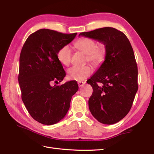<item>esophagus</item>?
I'll return each instance as SVG.
<instances>
[{
  "instance_id": "34e87169",
  "label": "esophagus",
  "mask_w": 154,
  "mask_h": 154,
  "mask_svg": "<svg viewBox=\"0 0 154 154\" xmlns=\"http://www.w3.org/2000/svg\"><path fill=\"white\" fill-rule=\"evenodd\" d=\"M85 84V81H79V82H78V85H79V87H83Z\"/></svg>"
}]
</instances>
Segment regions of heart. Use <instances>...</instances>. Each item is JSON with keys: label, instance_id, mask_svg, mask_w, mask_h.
Returning a JSON list of instances; mask_svg holds the SVG:
<instances>
[{"label": "heart", "instance_id": "1", "mask_svg": "<svg viewBox=\"0 0 154 154\" xmlns=\"http://www.w3.org/2000/svg\"><path fill=\"white\" fill-rule=\"evenodd\" d=\"M74 46L87 55V61L95 67H99L104 61L106 56V48L104 44H97L95 40L89 38H82L75 42ZM57 59L60 63L67 66L71 62L72 51L69 45L62 47L57 52ZM68 76L71 79L81 81L92 73L89 65L84 67L73 66L69 69Z\"/></svg>", "mask_w": 154, "mask_h": 154}]
</instances>
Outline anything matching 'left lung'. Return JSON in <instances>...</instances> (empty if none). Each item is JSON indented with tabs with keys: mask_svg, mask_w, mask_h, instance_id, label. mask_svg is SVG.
I'll list each match as a JSON object with an SVG mask.
<instances>
[{
	"mask_svg": "<svg viewBox=\"0 0 154 154\" xmlns=\"http://www.w3.org/2000/svg\"><path fill=\"white\" fill-rule=\"evenodd\" d=\"M79 35L106 46L105 60L87 81L93 90L89 107L99 122L115 124L129 112L138 88V67L132 45L123 32L111 27L81 32Z\"/></svg>",
	"mask_w": 154,
	"mask_h": 154,
	"instance_id": "8db88e82",
	"label": "left lung"
}]
</instances>
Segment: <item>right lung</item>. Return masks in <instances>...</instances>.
I'll list each match as a JSON object with an SVG mask.
<instances>
[{
	"label": "right lung",
	"mask_w": 154,
	"mask_h": 154,
	"mask_svg": "<svg viewBox=\"0 0 154 154\" xmlns=\"http://www.w3.org/2000/svg\"><path fill=\"white\" fill-rule=\"evenodd\" d=\"M76 35L40 29L29 35L22 48L18 75L22 100L31 116L45 125L63 119L79 89L75 81L51 85L66 75L57 59L58 51Z\"/></svg>",
	"instance_id": "1"
}]
</instances>
